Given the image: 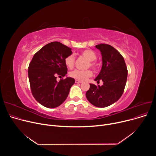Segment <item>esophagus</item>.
<instances>
[{
	"mask_svg": "<svg viewBox=\"0 0 156 156\" xmlns=\"http://www.w3.org/2000/svg\"><path fill=\"white\" fill-rule=\"evenodd\" d=\"M75 83H81V81L78 80H75Z\"/></svg>",
	"mask_w": 156,
	"mask_h": 156,
	"instance_id": "obj_1",
	"label": "esophagus"
}]
</instances>
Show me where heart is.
<instances>
[{
  "label": "heart",
  "instance_id": "heart-1",
  "mask_svg": "<svg viewBox=\"0 0 156 156\" xmlns=\"http://www.w3.org/2000/svg\"><path fill=\"white\" fill-rule=\"evenodd\" d=\"M81 54L82 56L89 61L88 67L90 66L94 69H96L97 67V64H96L94 61L97 59V55L96 54L90 49H86V50L83 51L81 52ZM75 57L73 55H69L64 59V62L66 66L69 68L72 69L75 65ZM70 76L74 78L77 79L78 80L83 81L87 80V78H90L92 76V71L91 70H85V71H81L78 69H75L70 73Z\"/></svg>",
  "mask_w": 156,
  "mask_h": 156
}]
</instances>
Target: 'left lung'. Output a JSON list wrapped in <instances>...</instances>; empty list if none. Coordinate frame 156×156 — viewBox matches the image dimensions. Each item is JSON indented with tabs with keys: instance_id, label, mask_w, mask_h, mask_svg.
I'll return each instance as SVG.
<instances>
[{
	"instance_id": "left-lung-1",
	"label": "left lung",
	"mask_w": 156,
	"mask_h": 156,
	"mask_svg": "<svg viewBox=\"0 0 156 156\" xmlns=\"http://www.w3.org/2000/svg\"><path fill=\"white\" fill-rule=\"evenodd\" d=\"M101 52L102 66L95 81L102 86L90 84L86 92L87 100L98 108H105L118 101L124 92L128 70L123 57L110 45L101 44L95 45Z\"/></svg>"
}]
</instances>
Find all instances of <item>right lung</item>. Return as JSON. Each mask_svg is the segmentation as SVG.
<instances>
[{
    "instance_id": "right-lung-1",
    "label": "right lung",
    "mask_w": 156,
    "mask_h": 156,
    "mask_svg": "<svg viewBox=\"0 0 156 156\" xmlns=\"http://www.w3.org/2000/svg\"><path fill=\"white\" fill-rule=\"evenodd\" d=\"M71 54V48L61 42H51L40 49L29 64L28 73L32 95L46 108H55L62 104L75 82L71 77L61 79L59 82L56 80L57 76L64 77L67 74L64 59Z\"/></svg>"
}]
</instances>
